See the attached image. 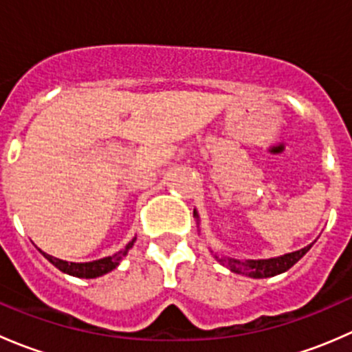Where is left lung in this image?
<instances>
[{
    "instance_id": "obj_1",
    "label": "left lung",
    "mask_w": 352,
    "mask_h": 352,
    "mask_svg": "<svg viewBox=\"0 0 352 352\" xmlns=\"http://www.w3.org/2000/svg\"><path fill=\"white\" fill-rule=\"evenodd\" d=\"M194 218L197 219L199 225V214L197 211H194ZM311 245H307L305 248H300L296 252H289V254L279 255V257H271V258H248V261H239V258H232V257H221V255L214 254L211 250L212 257L219 262V264L226 265L232 272H236V274L242 276H248V278L254 279H264V278H272V276H278L286 272L287 269L293 267L305 254L311 248Z\"/></svg>"
}]
</instances>
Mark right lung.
Segmentation results:
<instances>
[{
  "label": "right lung",
  "mask_w": 352,
  "mask_h": 352,
  "mask_svg": "<svg viewBox=\"0 0 352 352\" xmlns=\"http://www.w3.org/2000/svg\"><path fill=\"white\" fill-rule=\"evenodd\" d=\"M134 242H136V236H134V239L131 240V242L127 243L122 250L116 252V254L109 255V257L98 258V261H91V262H67V261H61V258H56V257H52V255L45 254V252H42L41 248H38V250H41V254L44 255V257L47 258V261L51 262L54 267H58L59 271L65 272V274L74 276V278L94 279V278H98V276H104V274H107V272L113 271V269L120 264V261L126 257L127 252L133 248Z\"/></svg>",
  "instance_id": "right-lung-1"
}]
</instances>
